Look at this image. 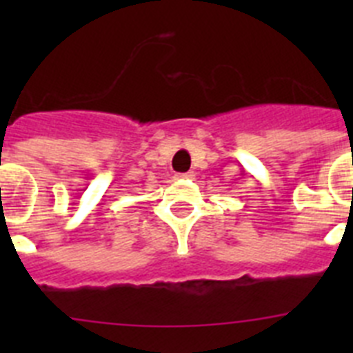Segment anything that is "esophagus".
<instances>
[{"label":"esophagus","instance_id":"obj_1","mask_svg":"<svg viewBox=\"0 0 353 353\" xmlns=\"http://www.w3.org/2000/svg\"><path fill=\"white\" fill-rule=\"evenodd\" d=\"M176 179H179V180L194 179V173H192V171H189V173H179V174H176Z\"/></svg>","mask_w":353,"mask_h":353}]
</instances>
